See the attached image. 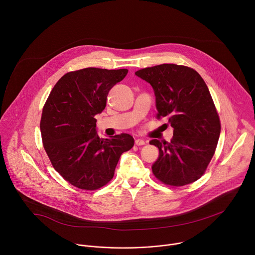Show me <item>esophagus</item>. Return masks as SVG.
<instances>
[{
    "label": "esophagus",
    "instance_id": "34e87169",
    "mask_svg": "<svg viewBox=\"0 0 255 255\" xmlns=\"http://www.w3.org/2000/svg\"><path fill=\"white\" fill-rule=\"evenodd\" d=\"M145 141L143 139H135V145L137 146H141V145H144Z\"/></svg>",
    "mask_w": 255,
    "mask_h": 255
}]
</instances>
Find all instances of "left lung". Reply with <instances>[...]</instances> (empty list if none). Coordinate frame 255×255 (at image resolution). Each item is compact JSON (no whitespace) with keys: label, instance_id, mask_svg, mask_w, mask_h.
<instances>
[{"label":"left lung","instance_id":"8db88e82","mask_svg":"<svg viewBox=\"0 0 255 255\" xmlns=\"http://www.w3.org/2000/svg\"><path fill=\"white\" fill-rule=\"evenodd\" d=\"M135 75L153 88L157 119L166 117L173 128L170 142L150 141L159 150L153 174L166 186L194 183L205 173L221 132L206 83L195 69L173 63L142 68Z\"/></svg>","mask_w":255,"mask_h":255}]
</instances>
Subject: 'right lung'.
Instances as JSON below:
<instances>
[{"mask_svg":"<svg viewBox=\"0 0 255 255\" xmlns=\"http://www.w3.org/2000/svg\"><path fill=\"white\" fill-rule=\"evenodd\" d=\"M128 69L87 67L69 71L55 84L42 110L43 147L54 169L72 186L98 190L110 181L121 154L134 145L122 133L101 139L95 115L106 107L110 90Z\"/></svg>","mask_w":255,"mask_h":255,"instance_id":"add662e5","label":"right lung"}]
</instances>
